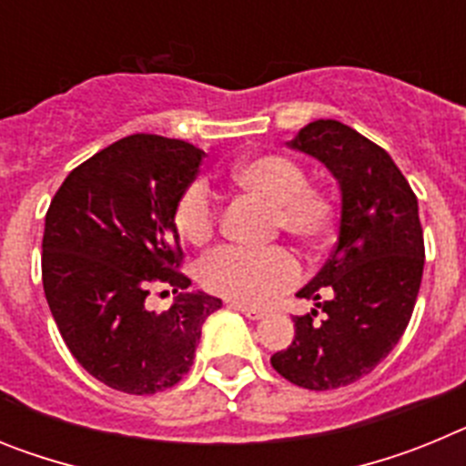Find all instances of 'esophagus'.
Segmentation results:
<instances>
[{
	"label": "esophagus",
	"instance_id": "34e87169",
	"mask_svg": "<svg viewBox=\"0 0 466 466\" xmlns=\"http://www.w3.org/2000/svg\"><path fill=\"white\" fill-rule=\"evenodd\" d=\"M230 306L236 308L238 312H242L245 317H249V319H263V315H266L263 310H257V308H252V306H245V303H236V300H233Z\"/></svg>",
	"mask_w": 466,
	"mask_h": 466
}]
</instances>
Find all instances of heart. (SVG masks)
<instances>
[{"label": "heart", "instance_id": "b5f03b06", "mask_svg": "<svg viewBox=\"0 0 466 466\" xmlns=\"http://www.w3.org/2000/svg\"><path fill=\"white\" fill-rule=\"evenodd\" d=\"M233 182L273 205V224L306 247L327 242L333 228L331 198L308 187L306 170L279 154H261L238 163ZM217 198L205 179L187 184L175 205V226L188 242H203L217 224ZM200 278L209 289L249 306H263L299 282L300 266L284 247H219L200 263Z\"/></svg>", "mask_w": 466, "mask_h": 466}]
</instances>
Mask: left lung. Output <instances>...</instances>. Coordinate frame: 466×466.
<instances>
[{"instance_id": "obj_1", "label": "left lung", "mask_w": 466, "mask_h": 466, "mask_svg": "<svg viewBox=\"0 0 466 466\" xmlns=\"http://www.w3.org/2000/svg\"><path fill=\"white\" fill-rule=\"evenodd\" d=\"M287 147L319 160L340 188L336 249L296 296L314 308L294 317V340L270 357L275 371L306 390H336L371 373L413 315L425 242L418 198L385 149L333 118L300 127ZM329 291V300L319 296Z\"/></svg>"}]
</instances>
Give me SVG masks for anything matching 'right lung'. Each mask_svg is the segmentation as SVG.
Returning <instances> with one entry per match:
<instances>
[{"instance_id": "obj_1", "label": "right lung", "mask_w": 466, "mask_h": 466, "mask_svg": "<svg viewBox=\"0 0 466 466\" xmlns=\"http://www.w3.org/2000/svg\"><path fill=\"white\" fill-rule=\"evenodd\" d=\"M203 156L182 139L130 135L69 172L46 212L41 278L53 319L74 360L118 392L177 385L221 308L177 273L175 205ZM154 281L180 291L163 313L146 306Z\"/></svg>"}]
</instances>
